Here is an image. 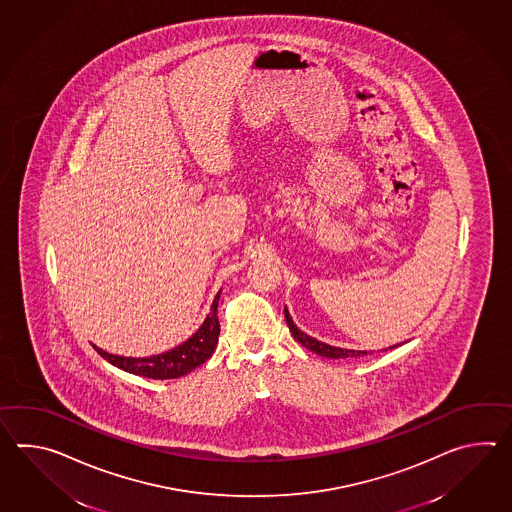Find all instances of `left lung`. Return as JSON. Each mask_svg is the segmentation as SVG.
<instances>
[{
    "label": "left lung",
    "mask_w": 512,
    "mask_h": 512,
    "mask_svg": "<svg viewBox=\"0 0 512 512\" xmlns=\"http://www.w3.org/2000/svg\"><path fill=\"white\" fill-rule=\"evenodd\" d=\"M284 319H286V325H288V329L292 332L294 340L299 341L303 347H307L308 351L319 354V356L338 360V358H356V356H364V354H367V351H354V349H341V347H334V345L323 343V341H319L316 340V338H312V336H308V334H305L303 330L297 329V325L294 323V319H292V316H290V312H288V308L286 307H284ZM400 345H402V343H400ZM395 347H397V345H391V347H387V349H395ZM387 349H384V351H387Z\"/></svg>",
    "instance_id": "8db88e82"
}]
</instances>
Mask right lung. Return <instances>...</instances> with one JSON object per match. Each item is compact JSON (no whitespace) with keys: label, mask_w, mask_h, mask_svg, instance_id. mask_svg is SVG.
Segmentation results:
<instances>
[{"label":"right lung","mask_w":512,"mask_h":512,"mask_svg":"<svg viewBox=\"0 0 512 512\" xmlns=\"http://www.w3.org/2000/svg\"><path fill=\"white\" fill-rule=\"evenodd\" d=\"M222 290H218L209 314L205 316L204 323L198 327L189 340L183 341L178 347L161 354H152L145 358H130V356H119L110 354L93 345V349L103 356L106 362L123 369L132 375L154 378V380H169V378H180L191 373L198 365L204 364L211 354L215 353L218 336H220V323L216 316L218 299Z\"/></svg>","instance_id":"add662e5"}]
</instances>
